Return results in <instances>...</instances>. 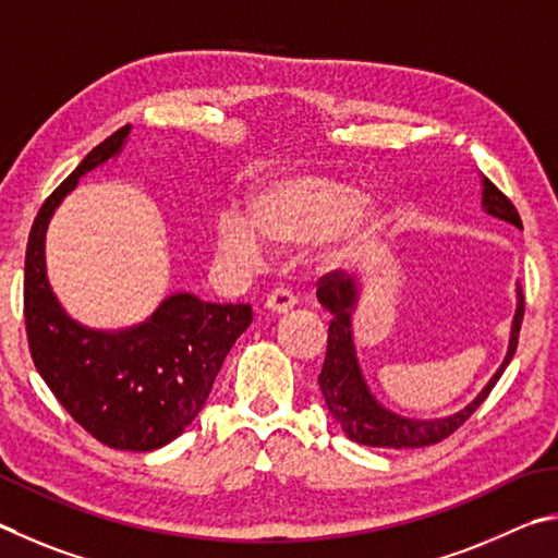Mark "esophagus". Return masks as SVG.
<instances>
[{
	"label": "esophagus",
	"mask_w": 558,
	"mask_h": 558,
	"mask_svg": "<svg viewBox=\"0 0 558 558\" xmlns=\"http://www.w3.org/2000/svg\"><path fill=\"white\" fill-rule=\"evenodd\" d=\"M264 306H267V311H271V314H289L291 308L296 306V296L291 294V291L287 289H277L271 291V294L267 296V301H264Z\"/></svg>",
	"instance_id": "obj_1"
}]
</instances>
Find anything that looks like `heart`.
Segmentation results:
<instances>
[{"label": "heart", "mask_w": 558, "mask_h": 558, "mask_svg": "<svg viewBox=\"0 0 558 558\" xmlns=\"http://www.w3.org/2000/svg\"><path fill=\"white\" fill-rule=\"evenodd\" d=\"M383 234V213L363 189L318 173H284L250 193L244 218L222 213L215 222V247L238 267H257L262 244L287 250L316 242L330 267L363 262Z\"/></svg>", "instance_id": "b5f03b06"}]
</instances>
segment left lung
<instances>
[{"label":"left lung","mask_w":558,"mask_h":558,"mask_svg":"<svg viewBox=\"0 0 558 558\" xmlns=\"http://www.w3.org/2000/svg\"><path fill=\"white\" fill-rule=\"evenodd\" d=\"M483 210L493 218H500L505 222L514 225L522 230L520 213L512 205V201L497 189V185L483 175ZM316 296L320 306L328 308V314L333 316L328 328V350H326V363L318 375L320 392L326 397L328 412L333 414L336 422L343 428L350 441L375 446V448H422L444 441L451 436L458 426H463L471 414L481 407L490 389L495 387L497 379L502 377L505 367L510 365V360L517 350V340H520V328L524 318V294L522 287L517 284V311L512 318L510 330V348L502 365L497 367V373L490 377V383L483 387V392L477 395L471 404L463 407L461 412L448 414V416H428L416 418L407 414H397L395 409H389L383 399H379L373 389H369L367 379L360 369L357 353H355V340H353V311L360 299L357 279L343 277L340 271H330L318 281Z\"/></svg>","instance_id":"1"}]
</instances>
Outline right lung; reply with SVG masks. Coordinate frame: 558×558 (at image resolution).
I'll return each mask as SVG.
<instances>
[{
  "label": "right lung",
  "instance_id": "obj_1",
  "mask_svg": "<svg viewBox=\"0 0 558 558\" xmlns=\"http://www.w3.org/2000/svg\"><path fill=\"white\" fill-rule=\"evenodd\" d=\"M130 130L97 144L38 210L26 244L24 318L34 365L65 412L105 446L154 451L198 416L222 360L252 324V306L173 294L124 330L87 328L65 314L46 277L48 220L81 175L122 151Z\"/></svg>",
  "mask_w": 558,
  "mask_h": 558
}]
</instances>
